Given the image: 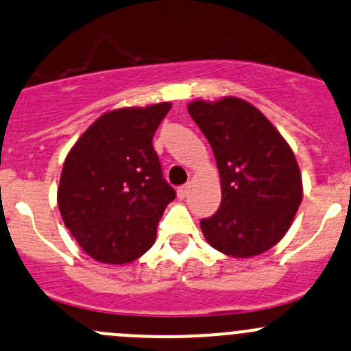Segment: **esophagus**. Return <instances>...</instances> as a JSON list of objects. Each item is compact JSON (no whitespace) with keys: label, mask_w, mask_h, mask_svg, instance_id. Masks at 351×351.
<instances>
[{"label":"esophagus","mask_w":351,"mask_h":351,"mask_svg":"<svg viewBox=\"0 0 351 351\" xmlns=\"http://www.w3.org/2000/svg\"><path fill=\"white\" fill-rule=\"evenodd\" d=\"M189 193V184H182L178 188V196L179 198H186Z\"/></svg>","instance_id":"1"}]
</instances>
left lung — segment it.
<instances>
[{
  "mask_svg": "<svg viewBox=\"0 0 351 351\" xmlns=\"http://www.w3.org/2000/svg\"><path fill=\"white\" fill-rule=\"evenodd\" d=\"M188 112L212 146L222 188L219 210L199 222L203 236L234 258L267 252L288 232L302 203V173L291 148L245 99H196Z\"/></svg>",
  "mask_w": 351,
  "mask_h": 351,
  "instance_id": "1",
  "label": "left lung"
}]
</instances>
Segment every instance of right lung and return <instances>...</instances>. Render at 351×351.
<instances>
[{
	"label": "right lung",
	"mask_w": 351,
	"mask_h": 351,
	"mask_svg": "<svg viewBox=\"0 0 351 351\" xmlns=\"http://www.w3.org/2000/svg\"><path fill=\"white\" fill-rule=\"evenodd\" d=\"M170 106L112 110L66 155L60 213L79 246L98 262L129 263L155 243L163 210L176 198L153 148Z\"/></svg>",
	"instance_id": "right-lung-1"
}]
</instances>
